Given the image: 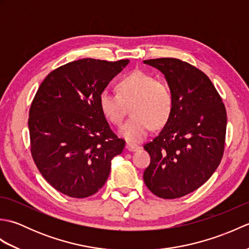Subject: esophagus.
I'll list each match as a JSON object with an SVG mask.
<instances>
[{
  "label": "esophagus",
  "instance_id": "34e87169",
  "mask_svg": "<svg viewBox=\"0 0 249 249\" xmlns=\"http://www.w3.org/2000/svg\"><path fill=\"white\" fill-rule=\"evenodd\" d=\"M125 147H126V150L129 151V152H134V151H137L138 149H140L139 145L133 144V143H127Z\"/></svg>",
  "mask_w": 249,
  "mask_h": 249
}]
</instances>
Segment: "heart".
Returning <instances> with one entry per match:
<instances>
[{
	"instance_id": "1",
	"label": "heart",
	"mask_w": 249,
	"mask_h": 249,
	"mask_svg": "<svg viewBox=\"0 0 249 249\" xmlns=\"http://www.w3.org/2000/svg\"><path fill=\"white\" fill-rule=\"evenodd\" d=\"M116 91L100 92L99 108L105 118L120 126L123 123L126 107L134 116L120 130L121 136L131 143L144 140L154 126L160 128L171 118L174 98L170 86L157 80L151 73L134 71L122 77L116 83Z\"/></svg>"
}]
</instances>
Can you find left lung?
Segmentation results:
<instances>
[{
  "mask_svg": "<svg viewBox=\"0 0 249 249\" xmlns=\"http://www.w3.org/2000/svg\"><path fill=\"white\" fill-rule=\"evenodd\" d=\"M160 71L173 92L171 118L144 144L151 156L143 179L162 199L193 193L212 177L225 150L227 112L217 89L198 68L173 57L144 61Z\"/></svg>",
  "mask_w": 249,
  "mask_h": 249,
  "instance_id": "left-lung-1",
  "label": "left lung"
}]
</instances>
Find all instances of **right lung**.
Here are the masks:
<instances>
[{
	"label": "right lung",
	"mask_w": 249,
	"mask_h": 249,
	"mask_svg": "<svg viewBox=\"0 0 249 249\" xmlns=\"http://www.w3.org/2000/svg\"><path fill=\"white\" fill-rule=\"evenodd\" d=\"M128 62L73 61L52 71L37 89L29 112L31 154L46 181L68 197L97 193L124 150L98 97Z\"/></svg>",
	"instance_id": "obj_1"
}]
</instances>
